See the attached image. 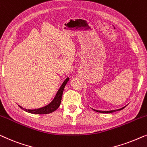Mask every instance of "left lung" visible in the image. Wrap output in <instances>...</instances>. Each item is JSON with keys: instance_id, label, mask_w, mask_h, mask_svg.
Returning a JSON list of instances; mask_svg holds the SVG:
<instances>
[{"instance_id": "8db88e82", "label": "left lung", "mask_w": 147, "mask_h": 147, "mask_svg": "<svg viewBox=\"0 0 147 147\" xmlns=\"http://www.w3.org/2000/svg\"><path fill=\"white\" fill-rule=\"evenodd\" d=\"M125 107H123V108L121 109H117V110H113V111H97V110H95V109H92V110L96 111L97 113H113V112H115V111H121L122 109H123Z\"/></svg>"}]
</instances>
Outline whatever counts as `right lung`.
Returning <instances> with one entry per match:
<instances>
[{"mask_svg": "<svg viewBox=\"0 0 147 147\" xmlns=\"http://www.w3.org/2000/svg\"><path fill=\"white\" fill-rule=\"evenodd\" d=\"M69 80V78H66L65 81L63 82V83L62 84L61 88H59V90H58L57 93L56 94V96L55 98H54L52 102H51L50 104L47 105V106L42 107V108H40V109H32V110H31V109H26L24 108H22V107L19 106V105H18V106H19L20 108H21L22 110L26 111V112L32 113V114L45 115V114H49V113L54 112V111H56L58 108H59L60 105H61L64 88H65L66 84L67 83Z\"/></svg>", "mask_w": 147, "mask_h": 147, "instance_id": "obj_1", "label": "right lung"}]
</instances>
